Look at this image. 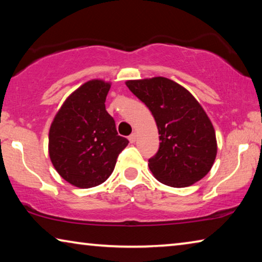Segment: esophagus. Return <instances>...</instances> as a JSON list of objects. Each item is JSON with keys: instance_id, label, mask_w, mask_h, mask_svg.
Instances as JSON below:
<instances>
[{"instance_id": "esophagus-1", "label": "esophagus", "mask_w": 262, "mask_h": 262, "mask_svg": "<svg viewBox=\"0 0 262 262\" xmlns=\"http://www.w3.org/2000/svg\"><path fill=\"white\" fill-rule=\"evenodd\" d=\"M128 140H129L130 143H134V142L136 141V134H135V133H133V134H130L129 136H128Z\"/></svg>"}]
</instances>
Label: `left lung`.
Listing matches in <instances>:
<instances>
[{
	"instance_id": "8db88e82",
	"label": "left lung",
	"mask_w": 262,
	"mask_h": 262,
	"mask_svg": "<svg viewBox=\"0 0 262 262\" xmlns=\"http://www.w3.org/2000/svg\"><path fill=\"white\" fill-rule=\"evenodd\" d=\"M156 121L159 149L149 159L155 178L171 187H187L210 171L217 155L214 126L188 90L166 77L127 81Z\"/></svg>"
}]
</instances>
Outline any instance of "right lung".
<instances>
[{
  "label": "right lung",
  "mask_w": 262,
  "mask_h": 262,
  "mask_svg": "<svg viewBox=\"0 0 262 262\" xmlns=\"http://www.w3.org/2000/svg\"><path fill=\"white\" fill-rule=\"evenodd\" d=\"M110 82L91 79L70 95L55 114L50 135V158L62 178L79 188L103 184L112 174L128 140L119 136L105 108Z\"/></svg>",
  "instance_id": "right-lung-1"
}]
</instances>
